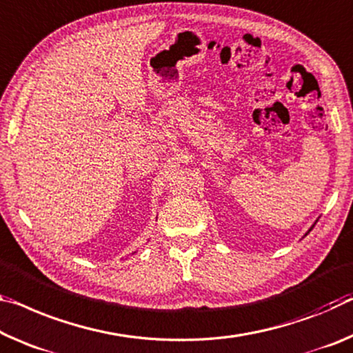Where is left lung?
I'll use <instances>...</instances> for the list:
<instances>
[{
  "instance_id": "left-lung-1",
  "label": "left lung",
  "mask_w": 353,
  "mask_h": 353,
  "mask_svg": "<svg viewBox=\"0 0 353 353\" xmlns=\"http://www.w3.org/2000/svg\"><path fill=\"white\" fill-rule=\"evenodd\" d=\"M310 231H311V229H310Z\"/></svg>"
}]
</instances>
